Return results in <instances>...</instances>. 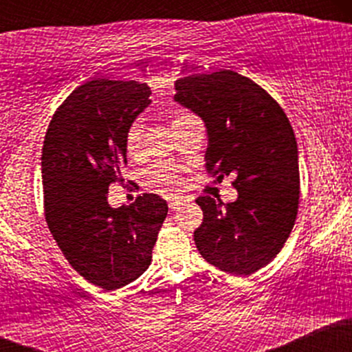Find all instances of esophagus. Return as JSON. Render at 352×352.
<instances>
[{"label": "esophagus", "instance_id": "34e87169", "mask_svg": "<svg viewBox=\"0 0 352 352\" xmlns=\"http://www.w3.org/2000/svg\"><path fill=\"white\" fill-rule=\"evenodd\" d=\"M184 201H188V200L182 195H173L168 199V207H170V210H177L182 204H184Z\"/></svg>", "mask_w": 352, "mask_h": 352}]
</instances>
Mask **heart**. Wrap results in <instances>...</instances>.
I'll use <instances>...</instances> for the list:
<instances>
[{
	"instance_id": "obj_1",
	"label": "heart",
	"mask_w": 352,
	"mask_h": 352,
	"mask_svg": "<svg viewBox=\"0 0 352 352\" xmlns=\"http://www.w3.org/2000/svg\"><path fill=\"white\" fill-rule=\"evenodd\" d=\"M190 114H179L173 117L172 125H175L180 120L187 119ZM140 140H142V125L140 122H134L131 125V129L127 131V137H125V144H127V152L131 155H135L140 148ZM151 179L153 185H159V187H168V185L173 184L175 180V173H173L172 168L168 167H155L152 168L151 172Z\"/></svg>"
}]
</instances>
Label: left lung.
I'll return each mask as SVG.
<instances>
[{"mask_svg":"<svg viewBox=\"0 0 352 352\" xmlns=\"http://www.w3.org/2000/svg\"><path fill=\"white\" fill-rule=\"evenodd\" d=\"M173 100L205 122V162L235 173L232 204L205 195L197 248L221 272L246 276L268 265L292 233L300 200L298 144L280 104L235 71L193 74L175 82Z\"/></svg>","mask_w":352,"mask_h":352,"instance_id":"8db88e82","label":"left lung"}]
</instances>
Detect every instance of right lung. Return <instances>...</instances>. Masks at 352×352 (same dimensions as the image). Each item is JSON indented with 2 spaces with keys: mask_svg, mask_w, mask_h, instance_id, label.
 I'll use <instances>...</instances> for the list:
<instances>
[{
  "mask_svg": "<svg viewBox=\"0 0 352 352\" xmlns=\"http://www.w3.org/2000/svg\"><path fill=\"white\" fill-rule=\"evenodd\" d=\"M151 94L137 80H89L60 104L44 137L47 227L72 268L107 292L148 268L168 212L155 193L119 208L107 201L109 185L120 180L127 164V131Z\"/></svg>",
  "mask_w": 352,
  "mask_h": 352,
  "instance_id": "obj_1",
  "label": "right lung"
}]
</instances>
